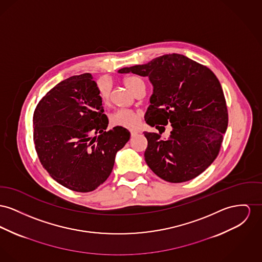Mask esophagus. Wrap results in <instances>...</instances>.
<instances>
[{
  "instance_id": "esophagus-1",
  "label": "esophagus",
  "mask_w": 262,
  "mask_h": 262,
  "mask_svg": "<svg viewBox=\"0 0 262 262\" xmlns=\"http://www.w3.org/2000/svg\"><path fill=\"white\" fill-rule=\"evenodd\" d=\"M130 133H131V136H135L136 134H138V133H139V131H138V130H136V129H133V130H131V131H130Z\"/></svg>"
}]
</instances>
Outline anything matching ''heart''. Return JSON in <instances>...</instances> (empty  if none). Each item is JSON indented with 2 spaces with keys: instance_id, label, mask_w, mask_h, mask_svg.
Here are the masks:
<instances>
[{
  "instance_id": "heart-1",
  "label": "heart",
  "mask_w": 262,
  "mask_h": 262,
  "mask_svg": "<svg viewBox=\"0 0 262 262\" xmlns=\"http://www.w3.org/2000/svg\"><path fill=\"white\" fill-rule=\"evenodd\" d=\"M125 86L134 92L137 85L142 80L136 76H129L123 80ZM97 94L102 103H108L110 97V88L105 79H99L96 84ZM140 122V113L130 109H119L115 111L111 116V124L113 126H119L124 128H135Z\"/></svg>"
}]
</instances>
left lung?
Here are the masks:
<instances>
[{"label":"left lung","mask_w":262,"mask_h":262,"mask_svg":"<svg viewBox=\"0 0 262 262\" xmlns=\"http://www.w3.org/2000/svg\"><path fill=\"white\" fill-rule=\"evenodd\" d=\"M118 72L149 77L153 94L146 123L156 126L159 132L167 123L172 126L168 140L144 132L148 141L144 157L149 168L170 183L187 182L202 174L217 157L228 122L226 98L214 73L179 53L164 54Z\"/></svg>","instance_id":"8db88e82"}]
</instances>
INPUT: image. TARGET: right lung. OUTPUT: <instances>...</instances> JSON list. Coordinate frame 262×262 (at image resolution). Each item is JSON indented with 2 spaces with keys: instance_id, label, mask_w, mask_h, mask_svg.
<instances>
[{
  "instance_id": "right-lung-1",
  "label": "right lung",
  "mask_w": 262,
  "mask_h": 262,
  "mask_svg": "<svg viewBox=\"0 0 262 262\" xmlns=\"http://www.w3.org/2000/svg\"><path fill=\"white\" fill-rule=\"evenodd\" d=\"M90 73L67 78L36 105L34 142L42 167L58 184L88 192L111 174L116 153L130 139L124 127L106 131L108 118Z\"/></svg>"
}]
</instances>
